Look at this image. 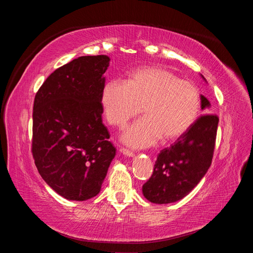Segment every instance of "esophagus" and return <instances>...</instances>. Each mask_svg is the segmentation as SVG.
<instances>
[{
	"label": "esophagus",
	"mask_w": 253,
	"mask_h": 253,
	"mask_svg": "<svg viewBox=\"0 0 253 253\" xmlns=\"http://www.w3.org/2000/svg\"><path fill=\"white\" fill-rule=\"evenodd\" d=\"M120 153H122V154H124L125 156H127V157H133L134 156V152H132L131 150H128V149H126V148H121Z\"/></svg>",
	"instance_id": "1"
}]
</instances>
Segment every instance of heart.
Returning a JSON list of instances; mask_svg holds the SVG:
<instances>
[{"mask_svg": "<svg viewBox=\"0 0 253 253\" xmlns=\"http://www.w3.org/2000/svg\"><path fill=\"white\" fill-rule=\"evenodd\" d=\"M201 103V91L193 82L159 66L137 68L125 83L109 81L101 91L104 117L113 126L125 127L141 108L143 117L122 135L133 148L149 147L160 138L178 139L193 126Z\"/></svg>", "mask_w": 253, "mask_h": 253, "instance_id": "1", "label": "heart"}]
</instances>
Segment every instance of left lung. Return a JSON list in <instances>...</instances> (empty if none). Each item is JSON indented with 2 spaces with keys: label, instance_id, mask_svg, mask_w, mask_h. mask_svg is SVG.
<instances>
[{
  "label": "left lung",
  "instance_id": "left-lung-1",
  "mask_svg": "<svg viewBox=\"0 0 253 253\" xmlns=\"http://www.w3.org/2000/svg\"><path fill=\"white\" fill-rule=\"evenodd\" d=\"M201 98L202 110L210 108L208 99ZM217 126L216 115H203L174 144L159 153L152 176L142 186L149 202L175 203L197 186L211 166Z\"/></svg>",
  "mask_w": 253,
  "mask_h": 253
}]
</instances>
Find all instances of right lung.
<instances>
[{
    "label": "right lung",
    "mask_w": 253,
    "mask_h": 253,
    "mask_svg": "<svg viewBox=\"0 0 253 253\" xmlns=\"http://www.w3.org/2000/svg\"><path fill=\"white\" fill-rule=\"evenodd\" d=\"M108 56H82L59 67L35 97L33 156L47 185L68 201L101 190L116 149L102 124Z\"/></svg>",
    "instance_id": "1"
}]
</instances>
